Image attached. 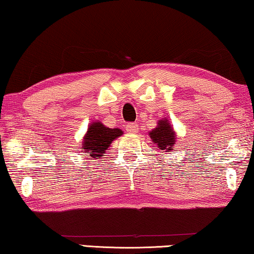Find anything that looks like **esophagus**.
Instances as JSON below:
<instances>
[{
	"mask_svg": "<svg viewBox=\"0 0 254 254\" xmlns=\"http://www.w3.org/2000/svg\"><path fill=\"white\" fill-rule=\"evenodd\" d=\"M127 131L131 134H135L139 131V127L137 123H127Z\"/></svg>",
	"mask_w": 254,
	"mask_h": 254,
	"instance_id": "1",
	"label": "esophagus"
}]
</instances>
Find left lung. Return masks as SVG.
I'll return each mask as SVG.
<instances>
[{"mask_svg": "<svg viewBox=\"0 0 254 254\" xmlns=\"http://www.w3.org/2000/svg\"><path fill=\"white\" fill-rule=\"evenodd\" d=\"M151 141L156 143L158 148L164 151H171L175 148L177 134L168 119H162L157 122V126L149 132Z\"/></svg>", "mask_w": 254, "mask_h": 254, "instance_id": "left-lung-1", "label": "left lung"}]
</instances>
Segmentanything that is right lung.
<instances>
[{
	"mask_svg": "<svg viewBox=\"0 0 254 254\" xmlns=\"http://www.w3.org/2000/svg\"><path fill=\"white\" fill-rule=\"evenodd\" d=\"M122 134L123 131L121 128L107 127L100 121H96L90 124L88 131L82 139L81 151L89 154L90 160H97L103 157L111 143Z\"/></svg>",
	"mask_w": 254,
	"mask_h": 254,
	"instance_id": "obj_1",
	"label": "right lung"
}]
</instances>
